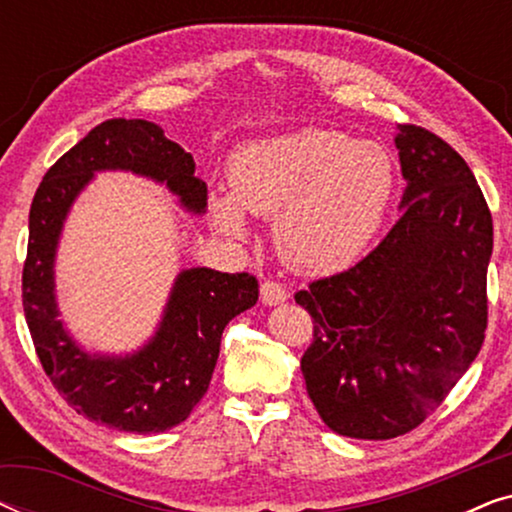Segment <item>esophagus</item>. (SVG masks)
<instances>
[{
    "instance_id": "34e87169",
    "label": "esophagus",
    "mask_w": 512,
    "mask_h": 512,
    "mask_svg": "<svg viewBox=\"0 0 512 512\" xmlns=\"http://www.w3.org/2000/svg\"><path fill=\"white\" fill-rule=\"evenodd\" d=\"M286 298H289V293H286V289L279 282L268 279V282L261 284V300L265 305H279L284 303Z\"/></svg>"
}]
</instances>
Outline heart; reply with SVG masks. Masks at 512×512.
Listing matches in <instances>:
<instances>
[{
	"instance_id": "b5f03b06",
	"label": "heart",
	"mask_w": 512,
	"mask_h": 512,
	"mask_svg": "<svg viewBox=\"0 0 512 512\" xmlns=\"http://www.w3.org/2000/svg\"><path fill=\"white\" fill-rule=\"evenodd\" d=\"M233 193H214L223 233L247 235V216L275 219V242L291 268L326 275L361 256L391 205L394 160L373 142L305 128L242 146L230 163Z\"/></svg>"
}]
</instances>
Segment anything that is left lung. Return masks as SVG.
I'll list each match as a JSON object with an SVG mask.
<instances>
[{
	"mask_svg": "<svg viewBox=\"0 0 512 512\" xmlns=\"http://www.w3.org/2000/svg\"><path fill=\"white\" fill-rule=\"evenodd\" d=\"M408 181L401 219L366 258L296 293L312 317L300 359L328 429L389 440L417 429L478 356L487 331L494 228L466 160L419 125H398Z\"/></svg>",
	"mask_w": 512,
	"mask_h": 512,
	"instance_id": "8db88e82",
	"label": "left lung"
}]
</instances>
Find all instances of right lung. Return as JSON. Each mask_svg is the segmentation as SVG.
<instances>
[{
    "mask_svg": "<svg viewBox=\"0 0 512 512\" xmlns=\"http://www.w3.org/2000/svg\"><path fill=\"white\" fill-rule=\"evenodd\" d=\"M100 170H130L165 181L181 205L205 212L207 186L195 163L156 123L111 118L55 160L34 193L23 265V310L34 352L60 396L93 422L130 433L172 429L200 403L219 359L228 321L258 300L249 272L184 270L174 282L158 333L137 354L90 356L74 345L58 319L53 258L62 221L83 186Z\"/></svg>",
    "mask_w": 512,
    "mask_h": 512,
    "instance_id": "right-lung-1",
    "label": "right lung"
}]
</instances>
